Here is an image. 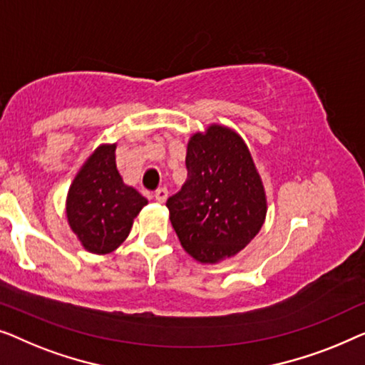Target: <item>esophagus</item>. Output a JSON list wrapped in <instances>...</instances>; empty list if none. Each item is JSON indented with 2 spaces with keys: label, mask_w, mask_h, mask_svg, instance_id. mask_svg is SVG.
I'll return each mask as SVG.
<instances>
[{
  "label": "esophagus",
  "mask_w": 365,
  "mask_h": 365,
  "mask_svg": "<svg viewBox=\"0 0 365 365\" xmlns=\"http://www.w3.org/2000/svg\"><path fill=\"white\" fill-rule=\"evenodd\" d=\"M167 197H168V190L165 187H160V188L155 190V200L158 203L165 202Z\"/></svg>",
  "instance_id": "1"
}]
</instances>
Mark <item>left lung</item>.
I'll list each match as a JSON object with an SVG mask.
<instances>
[{
  "mask_svg": "<svg viewBox=\"0 0 365 365\" xmlns=\"http://www.w3.org/2000/svg\"><path fill=\"white\" fill-rule=\"evenodd\" d=\"M185 163L187 182L167 200L172 227L188 255L218 263L240 253L263 227V182L243 138L223 125L195 133Z\"/></svg>",
  "mask_w": 365,
  "mask_h": 365,
  "instance_id": "1",
  "label": "left lung"
}]
</instances>
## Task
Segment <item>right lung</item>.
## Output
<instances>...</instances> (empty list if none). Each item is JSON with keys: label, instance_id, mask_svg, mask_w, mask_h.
Masks as SVG:
<instances>
[{"label": "right lung", "instance_id": "obj_1", "mask_svg": "<svg viewBox=\"0 0 365 365\" xmlns=\"http://www.w3.org/2000/svg\"><path fill=\"white\" fill-rule=\"evenodd\" d=\"M145 205V197L122 182L114 143L97 147L82 165L69 188L66 215L87 251L107 255L129 236L133 218Z\"/></svg>", "mask_w": 365, "mask_h": 365}]
</instances>
